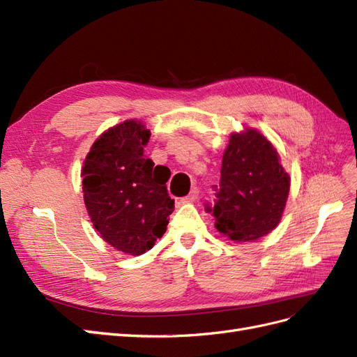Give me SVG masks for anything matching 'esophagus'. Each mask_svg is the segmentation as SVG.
<instances>
[{
  "instance_id": "esophagus-1",
  "label": "esophagus",
  "mask_w": 357,
  "mask_h": 357,
  "mask_svg": "<svg viewBox=\"0 0 357 357\" xmlns=\"http://www.w3.org/2000/svg\"><path fill=\"white\" fill-rule=\"evenodd\" d=\"M198 198H199V192H198V189H192V192L189 193L188 197L181 198V202H195Z\"/></svg>"
}]
</instances>
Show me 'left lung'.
I'll list each match as a JSON object with an SVG mask.
<instances>
[{
	"label": "left lung",
	"instance_id": "left-lung-1",
	"mask_svg": "<svg viewBox=\"0 0 357 357\" xmlns=\"http://www.w3.org/2000/svg\"><path fill=\"white\" fill-rule=\"evenodd\" d=\"M214 204H205L215 228L234 241H252L282 219L290 178L268 139L255 129L232 134L225 150Z\"/></svg>",
	"mask_w": 357,
	"mask_h": 357
}]
</instances>
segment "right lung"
<instances>
[{
    "mask_svg": "<svg viewBox=\"0 0 357 357\" xmlns=\"http://www.w3.org/2000/svg\"><path fill=\"white\" fill-rule=\"evenodd\" d=\"M150 131L126 121L104 132L86 156L83 198L95 229L117 250L143 255L167 231L174 211L171 171L144 155Z\"/></svg>",
    "mask_w": 357,
    "mask_h": 357,
    "instance_id": "1",
    "label": "right lung"
}]
</instances>
